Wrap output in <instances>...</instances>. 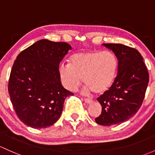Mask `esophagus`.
I'll return each mask as SVG.
<instances>
[{"label": "esophagus", "instance_id": "obj_1", "mask_svg": "<svg viewBox=\"0 0 155 155\" xmlns=\"http://www.w3.org/2000/svg\"><path fill=\"white\" fill-rule=\"evenodd\" d=\"M84 102H85L86 103H87V104H90V103H91V102H93V100H92V99H91L84 98Z\"/></svg>", "mask_w": 155, "mask_h": 155}]
</instances>
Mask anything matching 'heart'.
<instances>
[{"label":"heart","mask_w":155,"mask_h":155,"mask_svg":"<svg viewBox=\"0 0 155 155\" xmlns=\"http://www.w3.org/2000/svg\"><path fill=\"white\" fill-rule=\"evenodd\" d=\"M117 69L118 61L114 53L91 50L75 53L70 64L61 63L58 67V76L67 90L76 91L82 78L86 84L84 92L101 94L114 84Z\"/></svg>","instance_id":"heart-1"}]
</instances>
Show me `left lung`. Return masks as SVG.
Segmentation results:
<instances>
[{
	"label": "left lung",
	"mask_w": 155,
	"mask_h": 155,
	"mask_svg": "<svg viewBox=\"0 0 155 155\" xmlns=\"http://www.w3.org/2000/svg\"><path fill=\"white\" fill-rule=\"evenodd\" d=\"M114 53L118 72L109 90L97 98L102 112L95 119L99 125L110 126L129 120L141 107L148 84L149 72L136 49L121 44H103Z\"/></svg>",
	"instance_id": "left-lung-1"
}]
</instances>
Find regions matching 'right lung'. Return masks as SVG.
Wrapping results in <instances>:
<instances>
[{
	"label": "right lung",
	"instance_id": "obj_1",
	"mask_svg": "<svg viewBox=\"0 0 155 155\" xmlns=\"http://www.w3.org/2000/svg\"><path fill=\"white\" fill-rule=\"evenodd\" d=\"M71 46L42 39L21 52L12 65L8 91L16 114L33 128L53 125L62 113L65 99L73 95L61 85L60 62Z\"/></svg>",
	"mask_w": 155,
	"mask_h": 155
}]
</instances>
